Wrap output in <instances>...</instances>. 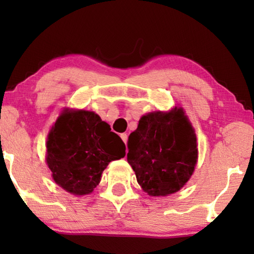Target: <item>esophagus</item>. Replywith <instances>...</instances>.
<instances>
[{"mask_svg": "<svg viewBox=\"0 0 254 254\" xmlns=\"http://www.w3.org/2000/svg\"><path fill=\"white\" fill-rule=\"evenodd\" d=\"M121 139L123 140L124 143H127V133H122V134H121Z\"/></svg>", "mask_w": 254, "mask_h": 254, "instance_id": "esophagus-1", "label": "esophagus"}]
</instances>
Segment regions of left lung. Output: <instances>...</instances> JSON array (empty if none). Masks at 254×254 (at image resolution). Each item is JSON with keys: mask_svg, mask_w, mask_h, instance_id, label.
Here are the masks:
<instances>
[{"mask_svg": "<svg viewBox=\"0 0 254 254\" xmlns=\"http://www.w3.org/2000/svg\"><path fill=\"white\" fill-rule=\"evenodd\" d=\"M194 128L183 109L153 112L141 118L127 140V162L137 183L150 196L178 191L197 162Z\"/></svg>", "mask_w": 254, "mask_h": 254, "instance_id": "1", "label": "left lung"}]
</instances>
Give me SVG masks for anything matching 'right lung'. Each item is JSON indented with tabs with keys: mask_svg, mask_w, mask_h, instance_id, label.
I'll return each instance as SVG.
<instances>
[{
	"mask_svg": "<svg viewBox=\"0 0 254 254\" xmlns=\"http://www.w3.org/2000/svg\"><path fill=\"white\" fill-rule=\"evenodd\" d=\"M124 156L121 137L94 112H64L47 141V163L54 180L74 195L92 192L109 162Z\"/></svg>",
	"mask_w": 254,
	"mask_h": 254,
	"instance_id": "obj_1",
	"label": "right lung"
}]
</instances>
